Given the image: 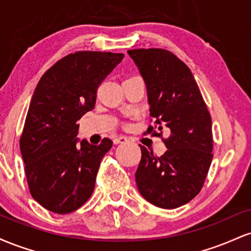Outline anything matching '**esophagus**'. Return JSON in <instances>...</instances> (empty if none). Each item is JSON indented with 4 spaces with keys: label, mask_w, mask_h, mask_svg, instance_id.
Wrapping results in <instances>:
<instances>
[{
    "label": "esophagus",
    "mask_w": 251,
    "mask_h": 251,
    "mask_svg": "<svg viewBox=\"0 0 251 251\" xmlns=\"http://www.w3.org/2000/svg\"><path fill=\"white\" fill-rule=\"evenodd\" d=\"M128 140L127 137H125V135H118L113 139L114 144H122V143H126Z\"/></svg>",
    "instance_id": "esophagus-1"
}]
</instances>
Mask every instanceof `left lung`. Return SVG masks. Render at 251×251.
Returning a JSON list of instances; mask_svg holds the SVG:
<instances>
[{
  "instance_id": "8db88e82",
  "label": "left lung",
  "mask_w": 251,
  "mask_h": 251,
  "mask_svg": "<svg viewBox=\"0 0 251 251\" xmlns=\"http://www.w3.org/2000/svg\"><path fill=\"white\" fill-rule=\"evenodd\" d=\"M148 89L150 116L168 151L160 157L140 145L142 159L135 172L138 190L146 201L162 209H176L200 194L212 162L211 117L188 66L160 48L127 50Z\"/></svg>"
}]
</instances>
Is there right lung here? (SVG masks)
I'll use <instances>...</instances> for the list:
<instances>
[{"mask_svg":"<svg viewBox=\"0 0 251 251\" xmlns=\"http://www.w3.org/2000/svg\"><path fill=\"white\" fill-rule=\"evenodd\" d=\"M124 54H68L37 83L20 138L30 195L45 209L65 215L91 197L102 157L113 142L77 145V120L96 106L97 91Z\"/></svg>","mask_w":251,"mask_h":251,"instance_id":"obj_1","label":"right lung"}]
</instances>
